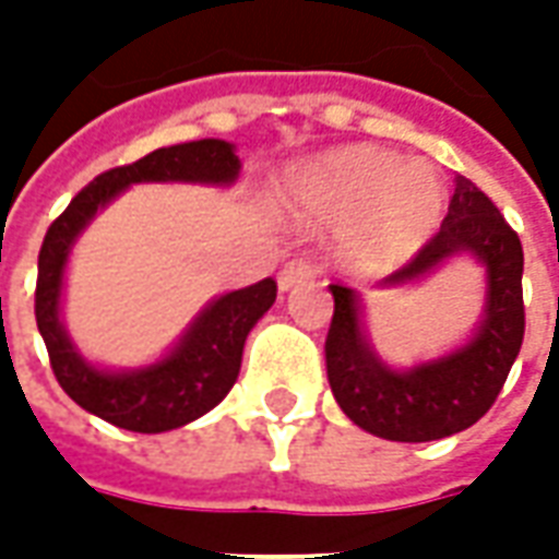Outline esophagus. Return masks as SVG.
<instances>
[{
    "label": "esophagus",
    "mask_w": 559,
    "mask_h": 559,
    "mask_svg": "<svg viewBox=\"0 0 559 559\" xmlns=\"http://www.w3.org/2000/svg\"><path fill=\"white\" fill-rule=\"evenodd\" d=\"M317 275V266L311 260H302V257H296L290 263H284L278 272V287L281 290H293V287H299L305 281H311Z\"/></svg>",
    "instance_id": "1"
}]
</instances>
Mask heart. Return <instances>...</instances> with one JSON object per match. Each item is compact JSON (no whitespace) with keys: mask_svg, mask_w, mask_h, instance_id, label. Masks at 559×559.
Masks as SVG:
<instances>
[{"mask_svg":"<svg viewBox=\"0 0 559 559\" xmlns=\"http://www.w3.org/2000/svg\"><path fill=\"white\" fill-rule=\"evenodd\" d=\"M293 203L314 221L338 224L347 260L389 269L411 260L443 215V185L428 164L371 146H347L308 164L293 182Z\"/></svg>","mask_w":559,"mask_h":559,"instance_id":"heart-1","label":"heart"}]
</instances>
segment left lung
Here are the masks:
<instances>
[{
    "mask_svg": "<svg viewBox=\"0 0 559 559\" xmlns=\"http://www.w3.org/2000/svg\"><path fill=\"white\" fill-rule=\"evenodd\" d=\"M469 251L488 269V302L476 338L437 362L392 371L377 359L359 323L356 296L329 284L335 311L326 335V377L338 407L383 440L428 443L479 421L500 395L524 341V251L518 233L467 176L455 173L440 230L386 284H404Z\"/></svg>",
    "mask_w": 559,
    "mask_h": 559,
    "instance_id": "obj_1",
    "label": "left lung"
}]
</instances>
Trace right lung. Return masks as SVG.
Listing matches in <instances>:
<instances>
[{"label":"right lung","instance_id":"add662e5","mask_svg":"<svg viewBox=\"0 0 559 559\" xmlns=\"http://www.w3.org/2000/svg\"><path fill=\"white\" fill-rule=\"evenodd\" d=\"M239 158L224 140H194L155 148L146 158L95 176L59 218L47 227L38 251L35 320L47 344L50 368L68 399L116 428L160 433L200 419L236 383L248 332L266 314L278 284L272 278L227 293L209 305L188 329L182 344L152 368L134 374H107L83 362L59 323V293L68 251L90 218L131 182H233Z\"/></svg>","mask_w":559,"mask_h":559}]
</instances>
